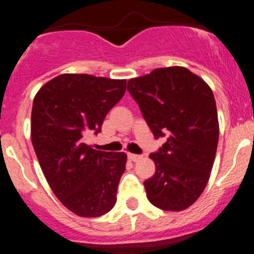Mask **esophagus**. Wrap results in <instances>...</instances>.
<instances>
[{"label": "esophagus", "mask_w": 254, "mask_h": 254, "mask_svg": "<svg viewBox=\"0 0 254 254\" xmlns=\"http://www.w3.org/2000/svg\"><path fill=\"white\" fill-rule=\"evenodd\" d=\"M128 159L131 161H138L142 159V156H141V155H136V154H128Z\"/></svg>", "instance_id": "1"}]
</instances>
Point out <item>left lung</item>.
Listing matches in <instances>:
<instances>
[{"mask_svg":"<svg viewBox=\"0 0 254 254\" xmlns=\"http://www.w3.org/2000/svg\"><path fill=\"white\" fill-rule=\"evenodd\" d=\"M127 90L154 137H167L150 154L155 174L143 182L147 198L161 210H186L205 190L216 155L219 121L212 90L179 66L131 78Z\"/></svg>","mask_w":254,"mask_h":254,"instance_id":"1","label":"left lung"}]
</instances>
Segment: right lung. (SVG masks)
<instances>
[{"label": "right lung", "instance_id": "add662e5", "mask_svg": "<svg viewBox=\"0 0 254 254\" xmlns=\"http://www.w3.org/2000/svg\"><path fill=\"white\" fill-rule=\"evenodd\" d=\"M126 82L64 73L40 87L33 102L31 142L40 168L57 198L78 216H102L116 205L127 155L93 149L86 138L102 131Z\"/></svg>", "mask_w": 254, "mask_h": 254}]
</instances>
